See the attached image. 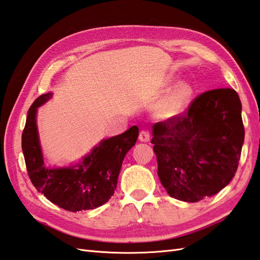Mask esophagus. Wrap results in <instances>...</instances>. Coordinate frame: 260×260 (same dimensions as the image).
Wrapping results in <instances>:
<instances>
[{
  "label": "esophagus",
  "instance_id": "esophagus-1",
  "mask_svg": "<svg viewBox=\"0 0 260 260\" xmlns=\"http://www.w3.org/2000/svg\"><path fill=\"white\" fill-rule=\"evenodd\" d=\"M150 132L148 131H146V129H142L141 132H140V136H139V139H140V141L141 142H148L150 141Z\"/></svg>",
  "mask_w": 260,
  "mask_h": 260
}]
</instances>
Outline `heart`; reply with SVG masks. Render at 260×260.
Segmentation results:
<instances>
[{"label":"heart","mask_w":260,"mask_h":260,"mask_svg":"<svg viewBox=\"0 0 260 260\" xmlns=\"http://www.w3.org/2000/svg\"><path fill=\"white\" fill-rule=\"evenodd\" d=\"M192 97V88L186 82L175 86L158 106V114L162 117H171L183 112Z\"/></svg>","instance_id":"b5f03b06"}]
</instances>
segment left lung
Segmentation results:
<instances>
[{
  "label": "left lung",
  "instance_id": "8db88e82",
  "mask_svg": "<svg viewBox=\"0 0 260 260\" xmlns=\"http://www.w3.org/2000/svg\"><path fill=\"white\" fill-rule=\"evenodd\" d=\"M152 129L157 174L170 197L198 202L233 180L245 140L241 102L234 89L204 91L183 113Z\"/></svg>",
  "mask_w": 260,
  "mask_h": 260
}]
</instances>
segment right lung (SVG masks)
<instances>
[{
  "mask_svg": "<svg viewBox=\"0 0 260 260\" xmlns=\"http://www.w3.org/2000/svg\"><path fill=\"white\" fill-rule=\"evenodd\" d=\"M50 98L51 93L38 97L27 112L22 133V151L27 175L39 192L67 211L77 212L101 207L114 196L121 163L126 153L135 145L139 128L132 126L123 134L102 141L76 167L46 169L36 114L37 108Z\"/></svg>",
  "mask_w": 260,
  "mask_h": 260,
  "instance_id": "obj_1",
  "label": "right lung"
}]
</instances>
